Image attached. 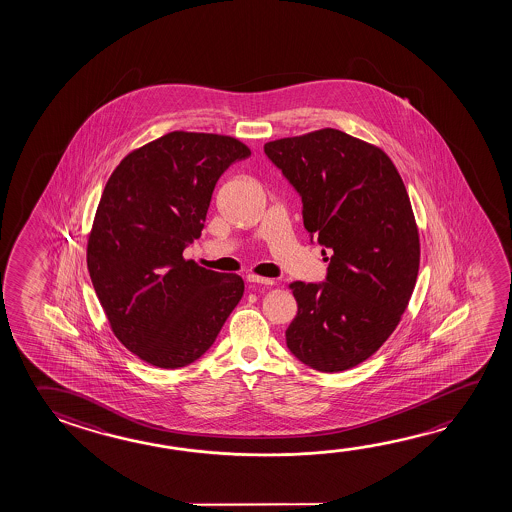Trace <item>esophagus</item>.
Returning a JSON list of instances; mask_svg holds the SVG:
<instances>
[{"mask_svg":"<svg viewBox=\"0 0 512 512\" xmlns=\"http://www.w3.org/2000/svg\"><path fill=\"white\" fill-rule=\"evenodd\" d=\"M246 280L250 282V284H257V285H275L277 282L273 280V278H264V277H257V275H248L246 277Z\"/></svg>","mask_w":512,"mask_h":512,"instance_id":"obj_1","label":"esophagus"}]
</instances>
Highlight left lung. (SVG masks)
Here are the masks:
<instances>
[{
  "label": "left lung",
  "instance_id": "obj_1",
  "mask_svg": "<svg viewBox=\"0 0 512 512\" xmlns=\"http://www.w3.org/2000/svg\"><path fill=\"white\" fill-rule=\"evenodd\" d=\"M264 151L302 196L310 241L332 252L325 282L289 285L298 314L287 348L323 373L353 368L393 334L416 285L418 227L402 176L380 148L336 128Z\"/></svg>",
  "mask_w": 512,
  "mask_h": 512
}]
</instances>
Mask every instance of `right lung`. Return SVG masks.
<instances>
[{"instance_id": "add662e5", "label": "right lung", "mask_w": 512, "mask_h": 512, "mask_svg": "<svg viewBox=\"0 0 512 512\" xmlns=\"http://www.w3.org/2000/svg\"><path fill=\"white\" fill-rule=\"evenodd\" d=\"M252 151L234 137L171 132L110 175L87 243V269L114 336L151 366L184 368L216 341L243 298L239 275L185 260L212 191Z\"/></svg>"}]
</instances>
